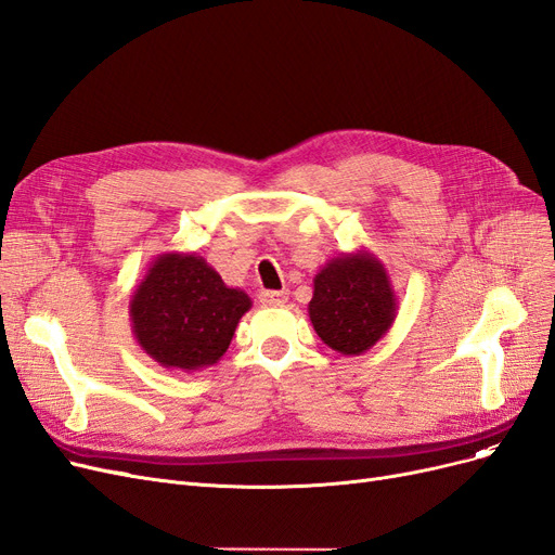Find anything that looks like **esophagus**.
<instances>
[{
	"instance_id": "esophagus-1",
	"label": "esophagus",
	"mask_w": 555,
	"mask_h": 555,
	"mask_svg": "<svg viewBox=\"0 0 555 555\" xmlns=\"http://www.w3.org/2000/svg\"><path fill=\"white\" fill-rule=\"evenodd\" d=\"M260 301L267 304V307H283L288 301V291H262Z\"/></svg>"
}]
</instances>
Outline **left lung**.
I'll return each mask as SVG.
<instances>
[{
    "instance_id": "left-lung-1",
    "label": "left lung",
    "mask_w": 555,
    "mask_h": 555,
    "mask_svg": "<svg viewBox=\"0 0 555 555\" xmlns=\"http://www.w3.org/2000/svg\"><path fill=\"white\" fill-rule=\"evenodd\" d=\"M399 297L387 267L366 248L332 258L313 276L309 318L320 341L354 357L395 325Z\"/></svg>"
}]
</instances>
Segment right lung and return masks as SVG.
I'll use <instances>...</instances> for the list:
<instances>
[{"label": "right lung", "mask_w": 555, "mask_h": 555, "mask_svg": "<svg viewBox=\"0 0 555 555\" xmlns=\"http://www.w3.org/2000/svg\"><path fill=\"white\" fill-rule=\"evenodd\" d=\"M251 307V297L225 285L203 256L166 251L133 285L131 332L154 362L193 373L221 360Z\"/></svg>", "instance_id": "add662e5"}]
</instances>
